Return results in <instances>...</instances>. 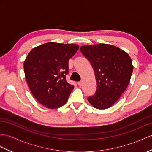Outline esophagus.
Instances as JSON below:
<instances>
[{
	"mask_svg": "<svg viewBox=\"0 0 152 152\" xmlns=\"http://www.w3.org/2000/svg\"><path fill=\"white\" fill-rule=\"evenodd\" d=\"M82 84H83L82 82H77V85H78V86H79L80 87L82 86Z\"/></svg>",
	"mask_w": 152,
	"mask_h": 152,
	"instance_id": "esophagus-1",
	"label": "esophagus"
}]
</instances>
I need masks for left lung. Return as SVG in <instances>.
<instances>
[{
	"instance_id": "obj_1",
	"label": "left lung",
	"mask_w": 152,
	"mask_h": 152,
	"mask_svg": "<svg viewBox=\"0 0 152 152\" xmlns=\"http://www.w3.org/2000/svg\"><path fill=\"white\" fill-rule=\"evenodd\" d=\"M80 51L92 65L96 80V90L89 96V103L98 109L112 106L129 83L133 72L128 53L108 44L85 45Z\"/></svg>"
}]
</instances>
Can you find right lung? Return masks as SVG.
Instances as JSON below:
<instances>
[{"label":"right lung","instance_id":"1","mask_svg":"<svg viewBox=\"0 0 152 152\" xmlns=\"http://www.w3.org/2000/svg\"><path fill=\"white\" fill-rule=\"evenodd\" d=\"M79 46L49 42L31 50L24 61L25 77L31 93L42 105L57 109L66 104L74 86L66 80L69 60Z\"/></svg>","mask_w":152,"mask_h":152}]
</instances>
